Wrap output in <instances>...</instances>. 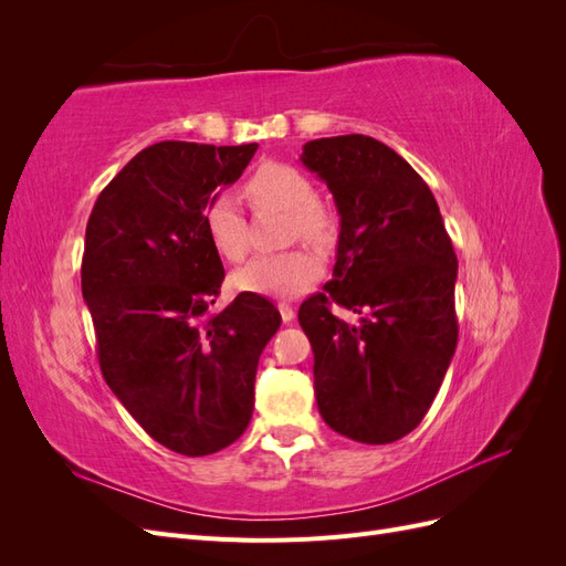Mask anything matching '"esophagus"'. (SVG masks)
<instances>
[{
    "label": "esophagus",
    "instance_id": "obj_1",
    "mask_svg": "<svg viewBox=\"0 0 566 566\" xmlns=\"http://www.w3.org/2000/svg\"><path fill=\"white\" fill-rule=\"evenodd\" d=\"M279 312H281V318L285 321V323H290L295 318V310H293V304H287V302H279Z\"/></svg>",
    "mask_w": 566,
    "mask_h": 566
}]
</instances>
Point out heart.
<instances>
[{"label": "heart", "instance_id": "b5f03b06", "mask_svg": "<svg viewBox=\"0 0 566 566\" xmlns=\"http://www.w3.org/2000/svg\"><path fill=\"white\" fill-rule=\"evenodd\" d=\"M250 198L262 208H276L290 214V235L304 238L314 245H325L335 233V219L316 200V188L302 169L285 163H264L248 181ZM205 229L219 254L241 262L248 252V229L241 205L229 193H219L205 210ZM321 273L312 252L287 250L260 254L235 271L238 290L266 297H295L304 293Z\"/></svg>", "mask_w": 566, "mask_h": 566}]
</instances>
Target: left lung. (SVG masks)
<instances>
[{"mask_svg":"<svg viewBox=\"0 0 566 566\" xmlns=\"http://www.w3.org/2000/svg\"><path fill=\"white\" fill-rule=\"evenodd\" d=\"M302 165L339 214L333 281L304 300L321 418L361 443H391L430 410L458 342V260L430 186L364 134L304 144ZM359 314L337 319L329 304Z\"/></svg>","mask_w":566,"mask_h":566,"instance_id":"8db88e82","label":"left lung"}]
</instances>
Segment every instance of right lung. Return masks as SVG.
Here are the masks:
<instances>
[{"label": "right lung", "mask_w": 566, "mask_h": 566, "mask_svg": "<svg viewBox=\"0 0 566 566\" xmlns=\"http://www.w3.org/2000/svg\"><path fill=\"white\" fill-rule=\"evenodd\" d=\"M254 150L153 144L101 191L84 233L82 297L101 373L153 439L191 458L245 432L256 364L281 325L276 306L254 293L210 314L224 264L205 210Z\"/></svg>", "instance_id": "1"}]
</instances>
